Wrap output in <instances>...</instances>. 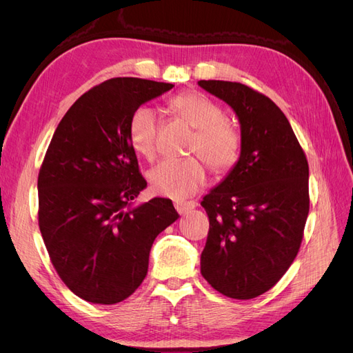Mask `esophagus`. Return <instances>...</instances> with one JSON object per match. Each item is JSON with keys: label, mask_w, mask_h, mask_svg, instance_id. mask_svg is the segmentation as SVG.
Here are the masks:
<instances>
[{"label": "esophagus", "mask_w": 353, "mask_h": 353, "mask_svg": "<svg viewBox=\"0 0 353 353\" xmlns=\"http://www.w3.org/2000/svg\"><path fill=\"white\" fill-rule=\"evenodd\" d=\"M196 206L197 205L194 201H175V209L178 210V213H181V215H184V213L194 209Z\"/></svg>", "instance_id": "1"}]
</instances>
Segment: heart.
Returning a JSON list of instances; mask_svg holds the SVG:
<instances>
[{
    "instance_id": "obj_1",
    "label": "heart",
    "mask_w": 353,
    "mask_h": 353,
    "mask_svg": "<svg viewBox=\"0 0 353 353\" xmlns=\"http://www.w3.org/2000/svg\"><path fill=\"white\" fill-rule=\"evenodd\" d=\"M172 109L196 130L191 152L199 153L215 170H227L237 162L240 135L225 122V113L209 97L199 92L181 94L170 101ZM130 141L137 153L152 157L156 152L157 113L140 105L130 121ZM156 194L174 200L190 197L205 184L206 169L200 159H169L150 170Z\"/></svg>"
}]
</instances>
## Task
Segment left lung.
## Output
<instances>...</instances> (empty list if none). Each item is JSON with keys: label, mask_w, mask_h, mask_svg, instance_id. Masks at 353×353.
<instances>
[{"label": "left lung", "mask_w": 353, "mask_h": 353, "mask_svg": "<svg viewBox=\"0 0 353 353\" xmlns=\"http://www.w3.org/2000/svg\"><path fill=\"white\" fill-rule=\"evenodd\" d=\"M236 113L240 156L203 197L209 234L200 271L216 292L253 299L290 268L309 212V166L290 122L272 100L239 82L199 81Z\"/></svg>", "instance_id": "8db88e82"}]
</instances>
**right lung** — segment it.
<instances>
[{
	"label": "right lung",
	"mask_w": 353,
	"mask_h": 353,
	"mask_svg": "<svg viewBox=\"0 0 353 353\" xmlns=\"http://www.w3.org/2000/svg\"><path fill=\"white\" fill-rule=\"evenodd\" d=\"M172 88L105 81L73 103L51 138L38 176L39 230L60 279L83 301L130 297L145 279L154 239L179 218L169 199L132 203L147 183L128 132L141 104Z\"/></svg>",
	"instance_id": "right-lung-1"
}]
</instances>
